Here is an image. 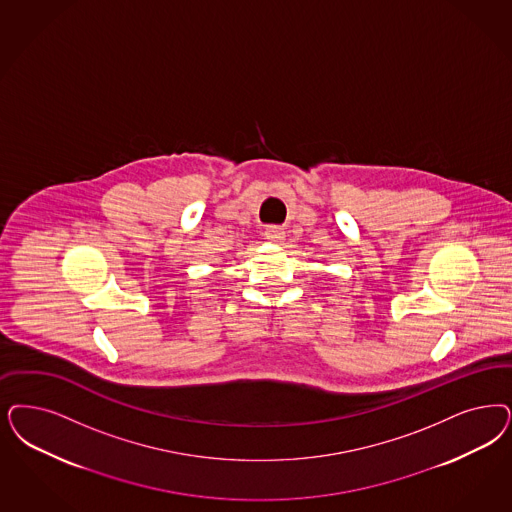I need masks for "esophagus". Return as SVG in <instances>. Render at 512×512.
<instances>
[{
    "instance_id": "34e87169",
    "label": "esophagus",
    "mask_w": 512,
    "mask_h": 512,
    "mask_svg": "<svg viewBox=\"0 0 512 512\" xmlns=\"http://www.w3.org/2000/svg\"><path fill=\"white\" fill-rule=\"evenodd\" d=\"M265 238L270 240V242H274V244H280L283 238H285V230L282 227H278V225H270V227L265 229Z\"/></svg>"
}]
</instances>
